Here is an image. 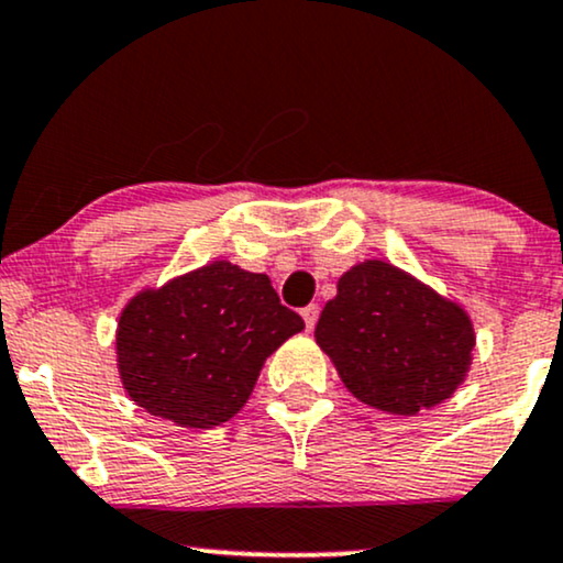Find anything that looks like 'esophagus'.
I'll list each match as a JSON object with an SVG mask.
<instances>
[{"instance_id": "obj_1", "label": "esophagus", "mask_w": 563, "mask_h": 563, "mask_svg": "<svg viewBox=\"0 0 563 563\" xmlns=\"http://www.w3.org/2000/svg\"><path fill=\"white\" fill-rule=\"evenodd\" d=\"M301 317H303V324H307V330H314L317 317H320V307H317V303H309V307L301 309Z\"/></svg>"}]
</instances>
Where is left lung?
I'll use <instances>...</instances> for the list:
<instances>
[{
    "label": "left lung",
    "instance_id": "left-lung-1",
    "mask_svg": "<svg viewBox=\"0 0 563 563\" xmlns=\"http://www.w3.org/2000/svg\"><path fill=\"white\" fill-rule=\"evenodd\" d=\"M314 338L351 396L401 417L449 401L477 343L462 303L385 260L356 262L338 277Z\"/></svg>",
    "mask_w": 563,
    "mask_h": 563
}]
</instances>
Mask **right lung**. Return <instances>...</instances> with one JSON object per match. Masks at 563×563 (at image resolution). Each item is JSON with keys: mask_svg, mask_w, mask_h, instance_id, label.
Wrapping results in <instances>:
<instances>
[{"mask_svg": "<svg viewBox=\"0 0 563 563\" xmlns=\"http://www.w3.org/2000/svg\"><path fill=\"white\" fill-rule=\"evenodd\" d=\"M301 330L267 275L214 260L131 296L114 358L133 404L178 428L209 430L239 415L267 356Z\"/></svg>", "mask_w": 563, "mask_h": 563, "instance_id": "add662e5", "label": "right lung"}]
</instances>
